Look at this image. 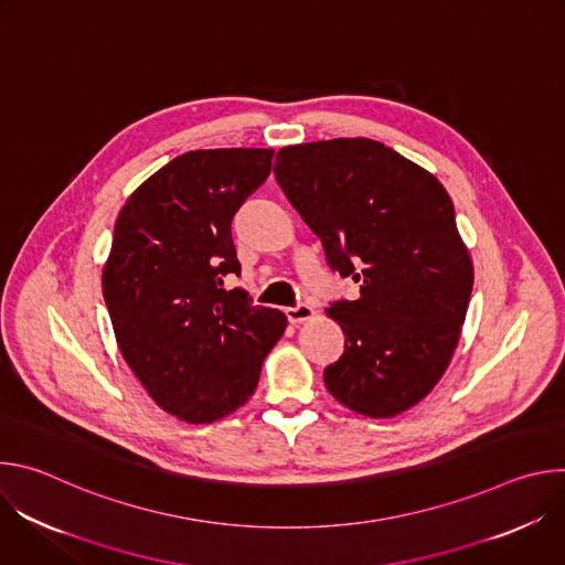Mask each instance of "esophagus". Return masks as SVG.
Wrapping results in <instances>:
<instances>
[{
	"instance_id": "34e87169",
	"label": "esophagus",
	"mask_w": 565,
	"mask_h": 565,
	"mask_svg": "<svg viewBox=\"0 0 565 565\" xmlns=\"http://www.w3.org/2000/svg\"><path fill=\"white\" fill-rule=\"evenodd\" d=\"M286 317L290 324H301V321H308L315 317V310L308 303H299L295 308H286Z\"/></svg>"
}]
</instances>
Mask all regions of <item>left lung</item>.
Masks as SVG:
<instances>
[{
    "instance_id": "obj_1",
    "label": "left lung",
    "mask_w": 565,
    "mask_h": 565,
    "mask_svg": "<svg viewBox=\"0 0 565 565\" xmlns=\"http://www.w3.org/2000/svg\"><path fill=\"white\" fill-rule=\"evenodd\" d=\"M275 174L329 266L360 284L327 308L344 331L329 393L369 418L412 409L449 366L473 286L447 190L371 138L284 147Z\"/></svg>"
}]
</instances>
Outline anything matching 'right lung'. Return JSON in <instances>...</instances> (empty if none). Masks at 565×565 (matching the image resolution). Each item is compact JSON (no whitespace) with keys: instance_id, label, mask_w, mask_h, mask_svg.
Wrapping results in <instances>:
<instances>
[{"instance_id":"1","label":"right lung","mask_w":565,"mask_h":565,"mask_svg":"<svg viewBox=\"0 0 565 565\" xmlns=\"http://www.w3.org/2000/svg\"><path fill=\"white\" fill-rule=\"evenodd\" d=\"M273 149H196L122 205L103 295L129 369L160 409L207 425L244 407L286 331L281 310L223 288L241 273L232 216L268 179Z\"/></svg>"}]
</instances>
